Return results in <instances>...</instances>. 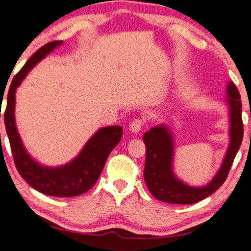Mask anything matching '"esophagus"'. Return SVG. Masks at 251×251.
<instances>
[{"label": "esophagus", "instance_id": "34e87169", "mask_svg": "<svg viewBox=\"0 0 251 251\" xmlns=\"http://www.w3.org/2000/svg\"><path fill=\"white\" fill-rule=\"evenodd\" d=\"M146 124V119L144 118H136L134 119V121L130 123L129 125V128L132 130L133 133H139L141 129H142V127Z\"/></svg>", "mask_w": 251, "mask_h": 251}]
</instances>
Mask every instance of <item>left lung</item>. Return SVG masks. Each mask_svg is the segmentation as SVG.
Returning a JSON list of instances; mask_svg holds the SVG:
<instances>
[{
  "label": "left lung",
  "instance_id": "obj_1",
  "mask_svg": "<svg viewBox=\"0 0 251 251\" xmlns=\"http://www.w3.org/2000/svg\"><path fill=\"white\" fill-rule=\"evenodd\" d=\"M227 102L230 104L231 142L225 154L222 167L209 184L202 188H192L178 181L173 174V139L166 126L152 127L144 133L146 144V165L144 179L147 186L154 198L168 203L191 204L199 202L214 193L227 178L233 160L238 153L243 139L242 105L240 93L234 83L227 85Z\"/></svg>",
  "mask_w": 251,
  "mask_h": 251
}]
</instances>
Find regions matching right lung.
<instances>
[{
	"mask_svg": "<svg viewBox=\"0 0 251 251\" xmlns=\"http://www.w3.org/2000/svg\"><path fill=\"white\" fill-rule=\"evenodd\" d=\"M61 43V41H53L38 49L13 77L6 99L4 124L13 160L21 177L41 193L66 198L83 195L95 184L109 153L122 140L123 128L121 126H109L99 129L86 143L78 157L62 167H44L31 159L26 152L15 124L16 89L27 73Z\"/></svg>",
	"mask_w": 251,
	"mask_h": 251,
	"instance_id": "right-lung-1",
	"label": "right lung"
}]
</instances>
